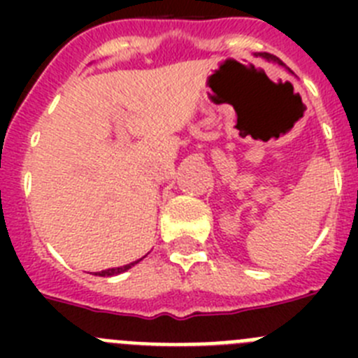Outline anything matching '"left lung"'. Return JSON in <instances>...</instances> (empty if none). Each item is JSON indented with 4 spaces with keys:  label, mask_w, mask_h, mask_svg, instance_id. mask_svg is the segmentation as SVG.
<instances>
[{
    "label": "left lung",
    "mask_w": 358,
    "mask_h": 358,
    "mask_svg": "<svg viewBox=\"0 0 358 358\" xmlns=\"http://www.w3.org/2000/svg\"><path fill=\"white\" fill-rule=\"evenodd\" d=\"M260 57H264V59H267V61H273V62H278V64H280V66H285V64H283V62H281L280 61V59H278V57L276 55H271V53H260ZM289 71H290V69H289Z\"/></svg>",
    "instance_id": "left-lung-1"
}]
</instances>
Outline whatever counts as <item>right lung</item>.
I'll list each match as a JSON object with an SVG mask.
<instances>
[{"label": "right lung", "instance_id": "1", "mask_svg": "<svg viewBox=\"0 0 358 358\" xmlns=\"http://www.w3.org/2000/svg\"><path fill=\"white\" fill-rule=\"evenodd\" d=\"M138 262H141V258H140V260L132 262V264H129V265H123V267L107 268V271H102V273H96V274H98V276H103V278H106V276H116V274H122V273H125V271H129L131 267H134Z\"/></svg>", "mask_w": 358, "mask_h": 358}]
</instances>
